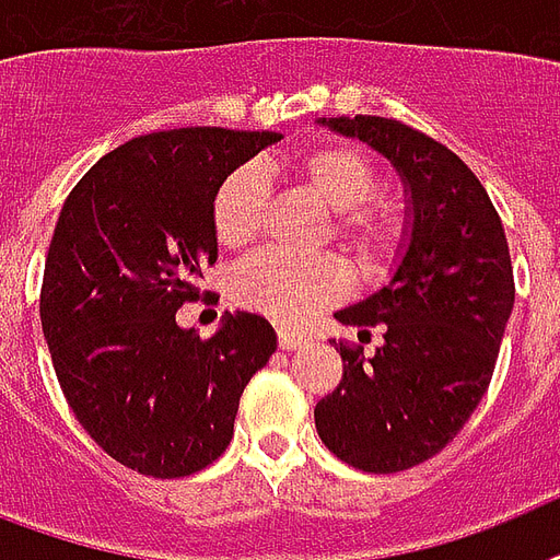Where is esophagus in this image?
Instances as JSON below:
<instances>
[{
	"instance_id": "obj_1",
	"label": "esophagus",
	"mask_w": 560,
	"mask_h": 560,
	"mask_svg": "<svg viewBox=\"0 0 560 560\" xmlns=\"http://www.w3.org/2000/svg\"><path fill=\"white\" fill-rule=\"evenodd\" d=\"M306 336H301V332H289V329H280V348L283 350H301L303 345H306Z\"/></svg>"
}]
</instances>
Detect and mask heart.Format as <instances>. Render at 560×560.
I'll return each instance as SVG.
<instances>
[{
    "label": "heart",
    "mask_w": 560,
    "mask_h": 560,
    "mask_svg": "<svg viewBox=\"0 0 560 560\" xmlns=\"http://www.w3.org/2000/svg\"><path fill=\"white\" fill-rule=\"evenodd\" d=\"M289 172L332 210V240L365 271H380L400 254L406 236L402 215L394 203L371 198L376 192V168L365 151L350 142H318L294 154ZM266 210V172L254 163L236 166L212 195V231L221 245L242 248L262 233ZM345 289L348 275L339 259L301 257L277 248L242 259L231 277L233 301L280 324H301Z\"/></svg>",
    "instance_id": "1"
}]
</instances>
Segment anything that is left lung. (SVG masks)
Masks as SVG:
<instances>
[{
    "label": "left lung",
    "instance_id": "obj_1",
    "mask_svg": "<svg viewBox=\"0 0 560 560\" xmlns=\"http://www.w3.org/2000/svg\"><path fill=\"white\" fill-rule=\"evenodd\" d=\"M392 160L411 195V240L392 283L345 327L383 332L374 357L332 341L345 371L315 406L320 441L368 474H400L441 453L482 400L514 306V268L497 207L458 154L385 116L320 119Z\"/></svg>",
    "mask_w": 560,
    "mask_h": 560
}]
</instances>
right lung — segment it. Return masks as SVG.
<instances>
[{"instance_id":"add662e5","label":"right lung","mask_w":560,"mask_h":560,"mask_svg":"<svg viewBox=\"0 0 560 560\" xmlns=\"http://www.w3.org/2000/svg\"><path fill=\"white\" fill-rule=\"evenodd\" d=\"M277 140L228 128L145 133L104 154L63 201L43 271V336L78 423L137 474L180 479L212 465L245 385L277 350L254 312H233L210 339L175 320L219 259L215 186Z\"/></svg>"}]
</instances>
